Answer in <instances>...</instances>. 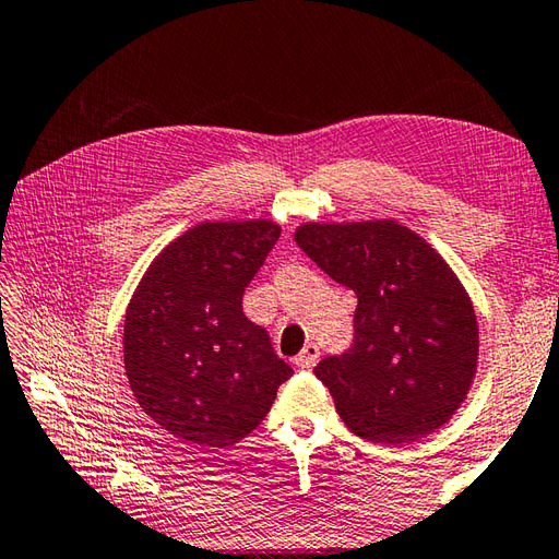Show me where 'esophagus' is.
I'll list each match as a JSON object with an SVG mask.
<instances>
[{"label": "esophagus", "mask_w": 559, "mask_h": 559, "mask_svg": "<svg viewBox=\"0 0 559 559\" xmlns=\"http://www.w3.org/2000/svg\"><path fill=\"white\" fill-rule=\"evenodd\" d=\"M319 360V348L314 346V343H307V346L302 348L300 355H295V365L300 367V370H312V367L317 365Z\"/></svg>", "instance_id": "34e87169"}]
</instances>
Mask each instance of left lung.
Returning a JSON list of instances; mask_svg holds the SVG:
<instances>
[{"label": "left lung", "mask_w": 559, "mask_h": 559, "mask_svg": "<svg viewBox=\"0 0 559 559\" xmlns=\"http://www.w3.org/2000/svg\"><path fill=\"white\" fill-rule=\"evenodd\" d=\"M295 242L358 298L353 346L314 367L341 420L379 444L439 430L478 367L476 312L454 271L396 221L305 223Z\"/></svg>", "instance_id": "1"}]
</instances>
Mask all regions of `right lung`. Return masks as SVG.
Segmentation results:
<instances>
[{
	"label": "right lung",
	"mask_w": 559,
	"mask_h": 559,
	"mask_svg": "<svg viewBox=\"0 0 559 559\" xmlns=\"http://www.w3.org/2000/svg\"><path fill=\"white\" fill-rule=\"evenodd\" d=\"M281 228L271 221L199 223L153 259L124 317V372L165 432L230 447L266 418L293 374L242 312L249 281Z\"/></svg>",
	"instance_id": "right-lung-1"
}]
</instances>
